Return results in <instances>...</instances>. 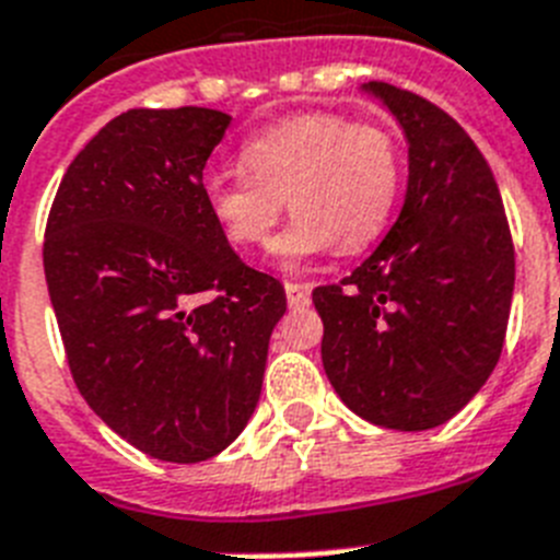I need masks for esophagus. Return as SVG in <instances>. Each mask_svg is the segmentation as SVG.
Listing matches in <instances>:
<instances>
[{"label":"esophagus","mask_w":560,"mask_h":560,"mask_svg":"<svg viewBox=\"0 0 560 560\" xmlns=\"http://www.w3.org/2000/svg\"><path fill=\"white\" fill-rule=\"evenodd\" d=\"M284 293H287V304H290V307L299 310V307H307V304H310V284L287 281Z\"/></svg>","instance_id":"34e87169"}]
</instances>
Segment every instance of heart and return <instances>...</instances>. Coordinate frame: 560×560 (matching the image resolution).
<instances>
[{
	"instance_id": "b5f03b06",
	"label": "heart",
	"mask_w": 560,
	"mask_h": 560,
	"mask_svg": "<svg viewBox=\"0 0 560 560\" xmlns=\"http://www.w3.org/2000/svg\"><path fill=\"white\" fill-rule=\"evenodd\" d=\"M245 174H211L206 202L233 247L273 240L281 213L293 225L276 242L284 267L340 250H363L386 225L400 188L395 138L377 124H352L335 112H304L250 138Z\"/></svg>"
}]
</instances>
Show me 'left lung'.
Listing matches in <instances>:
<instances>
[{"mask_svg":"<svg viewBox=\"0 0 560 560\" xmlns=\"http://www.w3.org/2000/svg\"><path fill=\"white\" fill-rule=\"evenodd\" d=\"M363 90L408 140L406 202L352 276L313 290L320 361L354 415L425 431L468 406L499 363L513 240L488 160L448 112L383 81Z\"/></svg>","mask_w":560,"mask_h":560,"instance_id":"obj_1","label":"left lung"}]
</instances>
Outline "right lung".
I'll return each instance as SVG.
<instances>
[{
	"mask_svg": "<svg viewBox=\"0 0 560 560\" xmlns=\"http://www.w3.org/2000/svg\"><path fill=\"white\" fill-rule=\"evenodd\" d=\"M228 124L206 106L124 112L70 163L45 231L78 392L129 445L179 465L242 434L287 310L208 211L202 168Z\"/></svg>",
	"mask_w": 560,
	"mask_h": 560,
	"instance_id": "right-lung-1",
	"label": "right lung"
}]
</instances>
